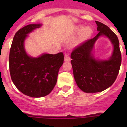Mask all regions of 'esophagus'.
Returning a JSON list of instances; mask_svg holds the SVG:
<instances>
[{
    "label": "esophagus",
    "mask_w": 127,
    "mask_h": 127,
    "mask_svg": "<svg viewBox=\"0 0 127 127\" xmlns=\"http://www.w3.org/2000/svg\"><path fill=\"white\" fill-rule=\"evenodd\" d=\"M70 60V57L68 53H66L65 55H64V61H69Z\"/></svg>",
    "instance_id": "obj_1"
}]
</instances>
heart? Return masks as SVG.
Instances as JSON below:
<instances>
[{
  "label": "heart",
  "mask_w": 127,
  "mask_h": 127,
  "mask_svg": "<svg viewBox=\"0 0 127 127\" xmlns=\"http://www.w3.org/2000/svg\"><path fill=\"white\" fill-rule=\"evenodd\" d=\"M91 33H92V30L90 28H86L83 30L82 35H83L84 38H86V37H88V36H90Z\"/></svg>",
  "instance_id": "b5f03b06"
}]
</instances>
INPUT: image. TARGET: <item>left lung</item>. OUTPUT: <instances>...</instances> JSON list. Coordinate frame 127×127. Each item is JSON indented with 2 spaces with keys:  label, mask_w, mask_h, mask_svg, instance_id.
Masks as SVG:
<instances>
[{
  "label": "left lung",
  "mask_w": 127,
  "mask_h": 127,
  "mask_svg": "<svg viewBox=\"0 0 127 127\" xmlns=\"http://www.w3.org/2000/svg\"><path fill=\"white\" fill-rule=\"evenodd\" d=\"M95 22L98 34L76 46L71 53L75 81L79 88L87 93L99 92L111 86L117 77L121 64L117 36L106 25L98 21ZM101 35L107 36L114 47L112 56L105 61L96 60L91 54L95 42Z\"/></svg>",
  "instance_id": "8db88e82"
}]
</instances>
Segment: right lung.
<instances>
[{
  "label": "right lung",
  "mask_w": 127,
  "mask_h": 127,
  "mask_svg": "<svg viewBox=\"0 0 127 127\" xmlns=\"http://www.w3.org/2000/svg\"><path fill=\"white\" fill-rule=\"evenodd\" d=\"M41 24H29L15 34L9 55L11 79L24 94L32 97H41L49 94L57 81L60 67L64 63L63 53L55 55L43 54L33 58L26 54L24 41L29 33Z\"/></svg>",
  "instance_id": "add662e5"
}]
</instances>
